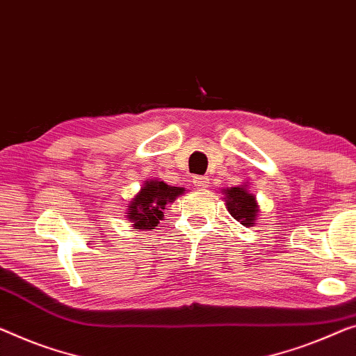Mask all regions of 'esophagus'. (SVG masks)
Wrapping results in <instances>:
<instances>
[{"instance_id":"1","label":"esophagus","mask_w":356,"mask_h":356,"mask_svg":"<svg viewBox=\"0 0 356 356\" xmlns=\"http://www.w3.org/2000/svg\"><path fill=\"white\" fill-rule=\"evenodd\" d=\"M193 185L198 190H204V188H208V185H209V179L206 177V176H195L193 177Z\"/></svg>"}]
</instances>
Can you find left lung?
<instances>
[{
	"label": "left lung",
	"mask_w": 356,
	"mask_h": 356,
	"mask_svg": "<svg viewBox=\"0 0 356 356\" xmlns=\"http://www.w3.org/2000/svg\"><path fill=\"white\" fill-rule=\"evenodd\" d=\"M227 211L230 212L233 219L240 222L245 227H254L261 214V206L257 204L256 195L251 193L248 184L238 185V187L222 188Z\"/></svg>",
	"instance_id": "left-lung-1"
}]
</instances>
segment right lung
<instances>
[{
	"label": "right lung",
	"instance_id": "add662e5",
	"mask_svg": "<svg viewBox=\"0 0 356 356\" xmlns=\"http://www.w3.org/2000/svg\"><path fill=\"white\" fill-rule=\"evenodd\" d=\"M185 193L184 187H172L160 179L144 180L139 192L126 206V219L134 230H153L164 217V209Z\"/></svg>",
	"mask_w": 356,
	"mask_h": 356
}]
</instances>
